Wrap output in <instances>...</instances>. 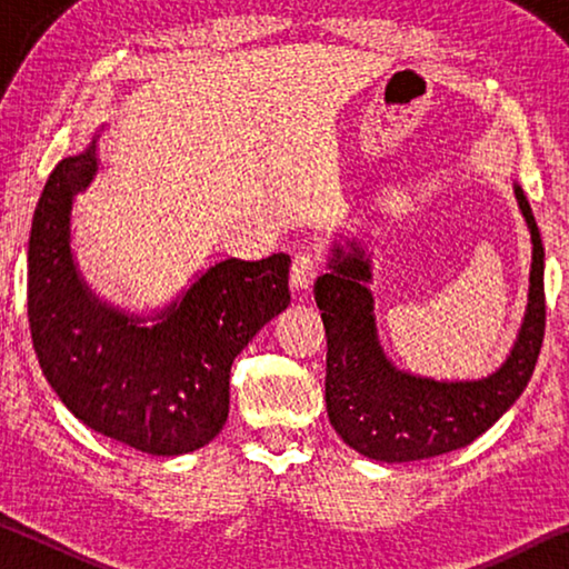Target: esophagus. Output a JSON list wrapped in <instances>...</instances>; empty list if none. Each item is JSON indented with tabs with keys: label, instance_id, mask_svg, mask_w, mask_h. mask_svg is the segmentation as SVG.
Masks as SVG:
<instances>
[{
	"label": "esophagus",
	"instance_id": "obj_1",
	"mask_svg": "<svg viewBox=\"0 0 569 569\" xmlns=\"http://www.w3.org/2000/svg\"><path fill=\"white\" fill-rule=\"evenodd\" d=\"M321 273V263L313 253H296L293 266H291V286L298 291H306L311 288L316 278Z\"/></svg>",
	"mask_w": 569,
	"mask_h": 569
}]
</instances>
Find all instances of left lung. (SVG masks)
I'll list each match as a JSON object with an SVG mask.
<instances>
[{
    "label": "left lung",
    "mask_w": 569,
    "mask_h": 569,
    "mask_svg": "<svg viewBox=\"0 0 569 569\" xmlns=\"http://www.w3.org/2000/svg\"><path fill=\"white\" fill-rule=\"evenodd\" d=\"M532 233V271L525 323L507 361L479 381H435L399 371L379 346L371 263L363 248L333 246L329 273L313 286L326 329V411L359 455L377 461H417L475 441L519 399L532 379L545 339V248L525 190L515 186Z\"/></svg>",
    "instance_id": "left-lung-1"
}]
</instances>
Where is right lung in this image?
Instances as JSON below:
<instances>
[{
  "label": "right lung",
  "instance_id": "add662e5",
  "mask_svg": "<svg viewBox=\"0 0 569 569\" xmlns=\"http://www.w3.org/2000/svg\"><path fill=\"white\" fill-rule=\"evenodd\" d=\"M98 134L50 172L27 250V316L57 397L100 435L148 455L206 447L228 419L230 366L291 303V258H228L178 296L156 326L102 303L77 273L70 213L98 172Z\"/></svg>",
  "mask_w": 569,
  "mask_h": 569
}]
</instances>
